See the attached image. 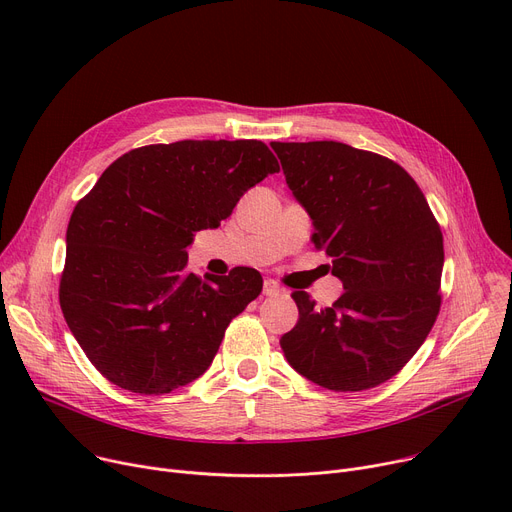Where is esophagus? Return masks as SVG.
<instances>
[{"mask_svg": "<svg viewBox=\"0 0 512 512\" xmlns=\"http://www.w3.org/2000/svg\"><path fill=\"white\" fill-rule=\"evenodd\" d=\"M280 292H282V288H280L278 282H274V280H265L263 282V294H265V297H278Z\"/></svg>", "mask_w": 512, "mask_h": 512, "instance_id": "esophagus-1", "label": "esophagus"}]
</instances>
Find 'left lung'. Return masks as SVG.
Returning a JSON list of instances; mask_svg holds the SVG:
<instances>
[{"label":"left lung","instance_id":"obj_1","mask_svg":"<svg viewBox=\"0 0 512 512\" xmlns=\"http://www.w3.org/2000/svg\"><path fill=\"white\" fill-rule=\"evenodd\" d=\"M292 195L309 211L315 249L344 292L319 309L292 292L299 321L282 336L288 363L313 384L361 392L388 382L440 313L444 238L421 188L396 161L336 141L272 143Z\"/></svg>","mask_w":512,"mask_h":512}]
</instances>
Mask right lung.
Returning a JSON list of instances; mask_svg holds the SVG:
<instances>
[{
    "instance_id": "right-lung-1",
    "label": "right lung",
    "mask_w": 512,
    "mask_h": 512,
    "mask_svg": "<svg viewBox=\"0 0 512 512\" xmlns=\"http://www.w3.org/2000/svg\"><path fill=\"white\" fill-rule=\"evenodd\" d=\"M276 172V155L253 139L145 145L118 157L76 203L60 307L103 378L168 394L207 371L263 280L251 267L199 278L184 249Z\"/></svg>"
}]
</instances>
